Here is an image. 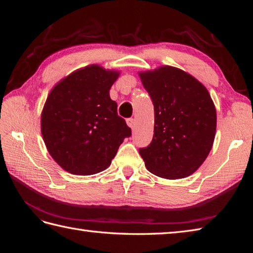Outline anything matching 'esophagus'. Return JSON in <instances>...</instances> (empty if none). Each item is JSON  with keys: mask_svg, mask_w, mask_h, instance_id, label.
Listing matches in <instances>:
<instances>
[{"mask_svg": "<svg viewBox=\"0 0 253 253\" xmlns=\"http://www.w3.org/2000/svg\"><path fill=\"white\" fill-rule=\"evenodd\" d=\"M126 124H127V126L131 127V128H134V126H135V119L134 118H128V119H126Z\"/></svg>", "mask_w": 253, "mask_h": 253, "instance_id": "34e87169", "label": "esophagus"}]
</instances>
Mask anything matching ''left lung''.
Wrapping results in <instances>:
<instances>
[{
  "label": "left lung",
  "instance_id": "8db88e82",
  "mask_svg": "<svg viewBox=\"0 0 253 253\" xmlns=\"http://www.w3.org/2000/svg\"><path fill=\"white\" fill-rule=\"evenodd\" d=\"M154 104V135L139 149L148 171L167 179L193 174L209 155L216 131V111L208 89L193 76L165 65L140 72Z\"/></svg>",
  "mask_w": 253,
  "mask_h": 253
}]
</instances>
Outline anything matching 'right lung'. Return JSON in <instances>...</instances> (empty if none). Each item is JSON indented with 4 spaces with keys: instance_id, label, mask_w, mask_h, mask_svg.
I'll use <instances>...</instances> for the list:
<instances>
[{
    "instance_id": "1",
    "label": "right lung",
    "mask_w": 253,
    "mask_h": 253,
    "mask_svg": "<svg viewBox=\"0 0 253 253\" xmlns=\"http://www.w3.org/2000/svg\"><path fill=\"white\" fill-rule=\"evenodd\" d=\"M119 74L91 64L50 90L41 114V133L50 156L65 171L93 175L105 170L132 135L110 97Z\"/></svg>"
}]
</instances>
